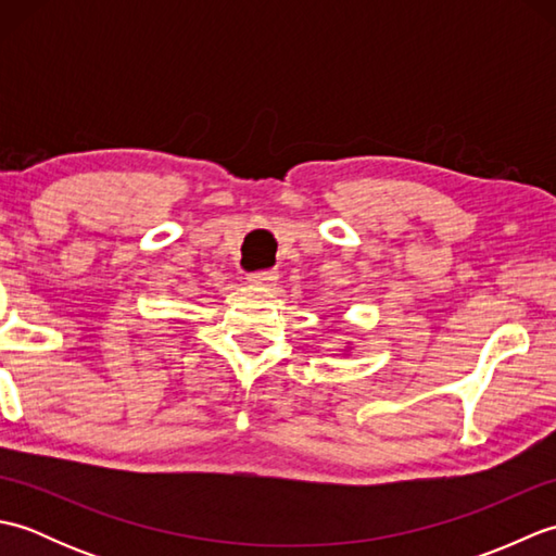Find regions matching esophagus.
Wrapping results in <instances>:
<instances>
[{
    "instance_id": "34e87169",
    "label": "esophagus",
    "mask_w": 556,
    "mask_h": 556,
    "mask_svg": "<svg viewBox=\"0 0 556 556\" xmlns=\"http://www.w3.org/2000/svg\"><path fill=\"white\" fill-rule=\"evenodd\" d=\"M277 279H279V275H277L275 269L253 271V275H248V285H253V287H269V285H275Z\"/></svg>"
}]
</instances>
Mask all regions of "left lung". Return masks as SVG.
<instances>
[{
    "label": "left lung",
    "instance_id": "obj_1",
    "mask_svg": "<svg viewBox=\"0 0 556 556\" xmlns=\"http://www.w3.org/2000/svg\"><path fill=\"white\" fill-rule=\"evenodd\" d=\"M349 349H351V346H349ZM344 351H346V349H344Z\"/></svg>",
    "mask_w": 556,
    "mask_h": 556
}]
</instances>
